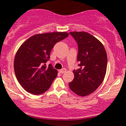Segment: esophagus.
<instances>
[{"mask_svg": "<svg viewBox=\"0 0 126 126\" xmlns=\"http://www.w3.org/2000/svg\"><path fill=\"white\" fill-rule=\"evenodd\" d=\"M65 71H66V69H65V68H64V69H62L59 70V73H61V74H64V73H65Z\"/></svg>", "mask_w": 126, "mask_h": 126, "instance_id": "34e87169", "label": "esophagus"}]
</instances>
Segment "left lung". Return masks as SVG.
Instances as JSON below:
<instances>
[{
  "label": "left lung",
  "mask_w": 126,
  "mask_h": 126,
  "mask_svg": "<svg viewBox=\"0 0 126 126\" xmlns=\"http://www.w3.org/2000/svg\"><path fill=\"white\" fill-rule=\"evenodd\" d=\"M69 33L78 45L77 60L79 69L73 71L74 79L69 86L79 96H87L93 93L104 79L107 66L106 50L98 39L87 32Z\"/></svg>",
  "instance_id": "8db88e82"
}]
</instances>
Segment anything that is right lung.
Here are the masks:
<instances>
[{"mask_svg": "<svg viewBox=\"0 0 126 126\" xmlns=\"http://www.w3.org/2000/svg\"><path fill=\"white\" fill-rule=\"evenodd\" d=\"M69 36L66 32L34 34L19 48L14 68L16 76L23 88L33 94L45 93L57 76V71L46 63L55 43Z\"/></svg>", "mask_w": 126, "mask_h": 126, "instance_id": "1", "label": "right lung"}]
</instances>
